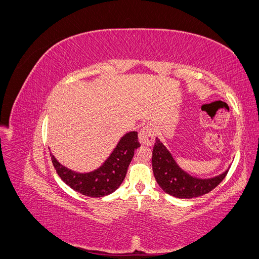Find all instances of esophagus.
Returning a JSON list of instances; mask_svg holds the SVG:
<instances>
[{"label": "esophagus", "instance_id": "1", "mask_svg": "<svg viewBox=\"0 0 259 259\" xmlns=\"http://www.w3.org/2000/svg\"><path fill=\"white\" fill-rule=\"evenodd\" d=\"M139 142L143 145L152 146L155 139V130L151 124H147L139 132Z\"/></svg>", "mask_w": 259, "mask_h": 259}]
</instances>
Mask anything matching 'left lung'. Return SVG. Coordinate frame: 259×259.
I'll return each instance as SVG.
<instances>
[{
  "label": "left lung",
  "instance_id": "1",
  "mask_svg": "<svg viewBox=\"0 0 259 259\" xmlns=\"http://www.w3.org/2000/svg\"><path fill=\"white\" fill-rule=\"evenodd\" d=\"M152 169L156 183L164 192L179 199H192L206 194L216 188L226 177L223 174L208 179H200L180 168L169 151L156 138L152 151Z\"/></svg>",
  "mask_w": 259,
  "mask_h": 259
}]
</instances>
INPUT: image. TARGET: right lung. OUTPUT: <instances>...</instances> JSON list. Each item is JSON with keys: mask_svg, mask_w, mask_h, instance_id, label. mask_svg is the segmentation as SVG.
I'll list each match as a JSON object with an SVG mask.
<instances>
[{"mask_svg": "<svg viewBox=\"0 0 259 259\" xmlns=\"http://www.w3.org/2000/svg\"><path fill=\"white\" fill-rule=\"evenodd\" d=\"M138 147H140V144L137 132L127 133L120 139L119 144L103 165L84 174L62 166L52 153L51 155L53 165L62 182L83 195L101 198L114 192L123 183L127 167Z\"/></svg>", "mask_w": 259, "mask_h": 259, "instance_id": "add662e5", "label": "right lung"}]
</instances>
